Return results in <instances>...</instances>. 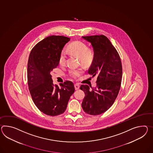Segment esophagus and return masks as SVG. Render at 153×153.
<instances>
[{"instance_id":"esophagus-1","label":"esophagus","mask_w":153,"mask_h":153,"mask_svg":"<svg viewBox=\"0 0 153 153\" xmlns=\"http://www.w3.org/2000/svg\"><path fill=\"white\" fill-rule=\"evenodd\" d=\"M75 88L76 90H78L79 88V85H78V83H76V85H75Z\"/></svg>"}]
</instances>
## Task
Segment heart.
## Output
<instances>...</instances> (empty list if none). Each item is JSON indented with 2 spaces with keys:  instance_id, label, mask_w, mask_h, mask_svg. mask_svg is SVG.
Returning a JSON list of instances; mask_svg holds the SVG:
<instances>
[{
  "instance_id": "obj_1",
  "label": "heart",
  "mask_w": 153,
  "mask_h": 153,
  "mask_svg": "<svg viewBox=\"0 0 153 153\" xmlns=\"http://www.w3.org/2000/svg\"><path fill=\"white\" fill-rule=\"evenodd\" d=\"M70 52L79 57L81 63L85 65H88L93 61L94 52L91 49H88L87 45L81 41H76L72 42L68 46ZM66 61V55L62 51L59 57V63L61 66H63ZM83 71L81 68H71L69 71V75L72 78H77L82 75Z\"/></svg>"
}]
</instances>
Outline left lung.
Returning <instances> with one entry per match:
<instances>
[{
	"label": "left lung",
	"instance_id": "left-lung-1",
	"mask_svg": "<svg viewBox=\"0 0 153 153\" xmlns=\"http://www.w3.org/2000/svg\"><path fill=\"white\" fill-rule=\"evenodd\" d=\"M93 48L94 59L88 73L97 76V87L91 90L87 85L80 89L85 96L82 107L86 113L96 116L103 113L112 106L117 97L122 78L120 58L115 48L104 35L83 36Z\"/></svg>",
	"mask_w": 153,
	"mask_h": 153
}]
</instances>
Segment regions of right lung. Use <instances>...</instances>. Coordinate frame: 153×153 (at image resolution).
I'll use <instances>...</instances> for the list:
<instances>
[{"instance_id": "add662e5", "label": "right lung", "mask_w": 153, "mask_h": 153, "mask_svg": "<svg viewBox=\"0 0 153 153\" xmlns=\"http://www.w3.org/2000/svg\"><path fill=\"white\" fill-rule=\"evenodd\" d=\"M70 40L63 36H50L32 49L27 63V83L33 101L37 108L48 116L63 113L72 94L74 83L66 81L60 87L53 85L51 72L59 65V57Z\"/></svg>"}]
</instances>
